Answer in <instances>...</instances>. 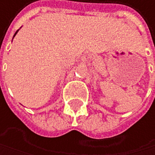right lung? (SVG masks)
<instances>
[{"mask_svg": "<svg viewBox=\"0 0 155 155\" xmlns=\"http://www.w3.org/2000/svg\"><path fill=\"white\" fill-rule=\"evenodd\" d=\"M17 31H16V32H15V35H14V37H15V34H16V33H17Z\"/></svg>", "mask_w": 155, "mask_h": 155, "instance_id": "obj_1", "label": "right lung"}]
</instances>
